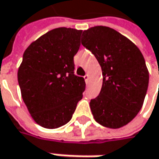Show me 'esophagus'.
<instances>
[{
	"label": "esophagus",
	"instance_id": "34e87169",
	"mask_svg": "<svg viewBox=\"0 0 159 159\" xmlns=\"http://www.w3.org/2000/svg\"><path fill=\"white\" fill-rule=\"evenodd\" d=\"M84 80H85V82L86 83H88V80H89V75L88 74H86L84 75Z\"/></svg>",
	"mask_w": 159,
	"mask_h": 159
}]
</instances>
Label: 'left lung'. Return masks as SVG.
Listing matches in <instances>:
<instances>
[{"instance_id":"obj_1","label":"left lung","mask_w":159,"mask_h":159,"mask_svg":"<svg viewBox=\"0 0 159 159\" xmlns=\"http://www.w3.org/2000/svg\"><path fill=\"white\" fill-rule=\"evenodd\" d=\"M82 45L92 52L102 69L99 95L90 107L98 123L119 129L139 112L149 84V71L139 48L128 38L107 26L84 30Z\"/></svg>"}]
</instances>
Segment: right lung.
<instances>
[{"mask_svg":"<svg viewBox=\"0 0 159 159\" xmlns=\"http://www.w3.org/2000/svg\"><path fill=\"white\" fill-rule=\"evenodd\" d=\"M83 30L56 28L32 42L24 52L17 80L32 119L46 129L71 120L85 90L84 77L74 74V56Z\"/></svg>","mask_w":159,"mask_h":159,"instance_id":"add662e5","label":"right lung"}]
</instances>
